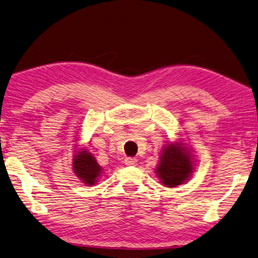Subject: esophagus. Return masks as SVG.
<instances>
[{
	"label": "esophagus",
	"mask_w": 258,
	"mask_h": 258,
	"mask_svg": "<svg viewBox=\"0 0 258 258\" xmlns=\"http://www.w3.org/2000/svg\"><path fill=\"white\" fill-rule=\"evenodd\" d=\"M138 163V159L133 158V157H127V158L125 159V164L127 166H135Z\"/></svg>",
	"instance_id": "1"
}]
</instances>
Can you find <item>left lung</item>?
Here are the masks:
<instances>
[{"label": "left lung", "instance_id": "1", "mask_svg": "<svg viewBox=\"0 0 258 258\" xmlns=\"http://www.w3.org/2000/svg\"><path fill=\"white\" fill-rule=\"evenodd\" d=\"M181 142L166 146L160 156L156 173L160 182L167 187H174L189 180L194 166L189 151Z\"/></svg>", "mask_w": 258, "mask_h": 258}]
</instances>
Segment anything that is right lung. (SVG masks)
I'll use <instances>...</instances> for the list:
<instances>
[{"mask_svg": "<svg viewBox=\"0 0 258 258\" xmlns=\"http://www.w3.org/2000/svg\"><path fill=\"white\" fill-rule=\"evenodd\" d=\"M73 167L74 172L80 177V180L90 186L97 182L102 172L101 166L97 163L92 154L84 149H81V151L77 152L73 161Z\"/></svg>", "mask_w": 258, "mask_h": 258, "instance_id": "obj_1", "label": "right lung"}]
</instances>
